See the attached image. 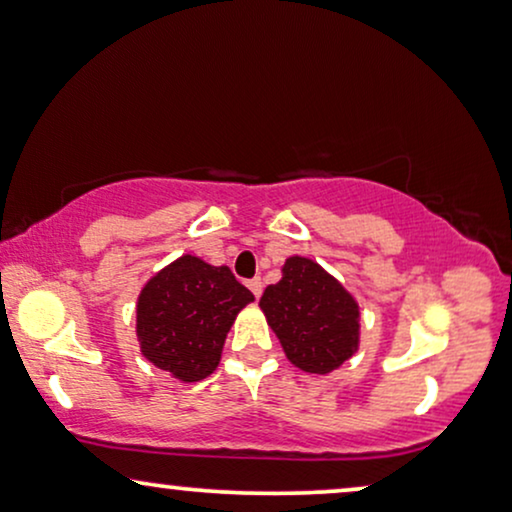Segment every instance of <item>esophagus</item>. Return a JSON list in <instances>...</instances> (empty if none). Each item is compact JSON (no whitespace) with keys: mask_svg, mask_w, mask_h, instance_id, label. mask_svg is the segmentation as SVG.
I'll list each match as a JSON object with an SVG mask.
<instances>
[{"mask_svg":"<svg viewBox=\"0 0 512 512\" xmlns=\"http://www.w3.org/2000/svg\"><path fill=\"white\" fill-rule=\"evenodd\" d=\"M247 287L251 289V294H254L256 298H261V294H263V280H261V277H254V280H249Z\"/></svg>","mask_w":512,"mask_h":512,"instance_id":"1","label":"esophagus"}]
</instances>
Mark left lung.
Here are the masks:
<instances>
[{
	"label": "left lung",
	"instance_id": "8db88e82",
	"mask_svg": "<svg viewBox=\"0 0 512 512\" xmlns=\"http://www.w3.org/2000/svg\"><path fill=\"white\" fill-rule=\"evenodd\" d=\"M258 305L289 362L308 374H329L357 353L360 305L310 258H287L282 280L263 291Z\"/></svg>",
	"mask_w": 512,
	"mask_h": 512
}]
</instances>
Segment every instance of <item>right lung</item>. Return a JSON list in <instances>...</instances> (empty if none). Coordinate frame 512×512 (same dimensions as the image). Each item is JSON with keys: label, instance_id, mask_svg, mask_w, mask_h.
Instances as JSON below:
<instances>
[{"label": "right lung", "instance_id": "right-lung-1", "mask_svg": "<svg viewBox=\"0 0 512 512\" xmlns=\"http://www.w3.org/2000/svg\"><path fill=\"white\" fill-rule=\"evenodd\" d=\"M254 294L228 265H209L185 254L145 284L136 305L141 353L178 381L214 374L225 336Z\"/></svg>", "mask_w": 512, "mask_h": 512}]
</instances>
